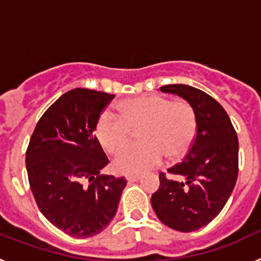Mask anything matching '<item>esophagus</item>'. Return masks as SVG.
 <instances>
[{
    "label": "esophagus",
    "mask_w": 261,
    "mask_h": 261,
    "mask_svg": "<svg viewBox=\"0 0 261 261\" xmlns=\"http://www.w3.org/2000/svg\"><path fill=\"white\" fill-rule=\"evenodd\" d=\"M126 180L128 181H137L141 179V175H126Z\"/></svg>",
    "instance_id": "obj_1"
}]
</instances>
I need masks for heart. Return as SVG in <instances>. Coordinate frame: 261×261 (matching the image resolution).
Masks as SVG:
<instances>
[{
  "mask_svg": "<svg viewBox=\"0 0 261 261\" xmlns=\"http://www.w3.org/2000/svg\"><path fill=\"white\" fill-rule=\"evenodd\" d=\"M120 116L105 111L95 124V136L107 153L114 154L138 130L141 142L117 153L114 168L123 174H141L161 165L167 155L177 161L192 147L197 133V115L190 102L159 95L124 99Z\"/></svg>",
  "mask_w": 261,
  "mask_h": 261,
  "instance_id": "heart-1",
  "label": "heart"
}]
</instances>
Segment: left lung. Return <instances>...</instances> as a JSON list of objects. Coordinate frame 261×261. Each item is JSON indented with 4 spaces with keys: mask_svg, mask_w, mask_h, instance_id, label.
Returning <instances> with one entry per match:
<instances>
[{
    "mask_svg": "<svg viewBox=\"0 0 261 261\" xmlns=\"http://www.w3.org/2000/svg\"><path fill=\"white\" fill-rule=\"evenodd\" d=\"M162 93L181 96L197 115V133L183 162L159 174V188L151 206L161 222L177 231L201 229L222 211L238 177V136L222 106L206 93L188 85H166Z\"/></svg>",
    "mask_w": 261,
    "mask_h": 261,
    "instance_id": "obj_1",
    "label": "left lung"
}]
</instances>
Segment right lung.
Here are the masks:
<instances>
[{"label":"right lung","instance_id":"1","mask_svg":"<svg viewBox=\"0 0 261 261\" xmlns=\"http://www.w3.org/2000/svg\"><path fill=\"white\" fill-rule=\"evenodd\" d=\"M115 95L70 90L45 111L30 138V188L43 216L68 235L89 238L114 220L125 177L102 175L108 158L94 136Z\"/></svg>","mask_w":261,"mask_h":261}]
</instances>
